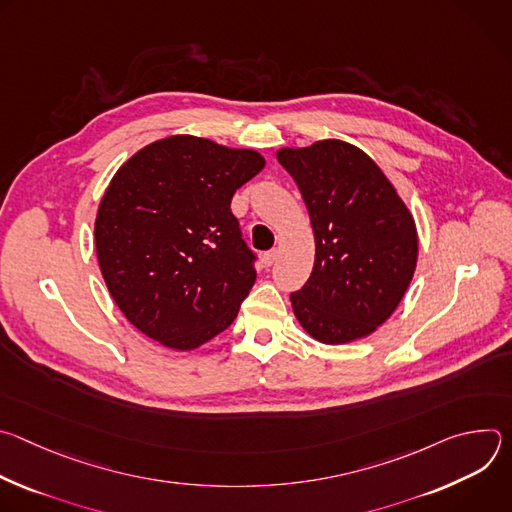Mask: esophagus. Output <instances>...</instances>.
I'll list each match as a JSON object with an SVG mask.
<instances>
[{
  "label": "esophagus",
  "instance_id": "esophagus-1",
  "mask_svg": "<svg viewBox=\"0 0 512 512\" xmlns=\"http://www.w3.org/2000/svg\"><path fill=\"white\" fill-rule=\"evenodd\" d=\"M277 257H279V251H277V249H271V251H267V253L263 255V263H265L267 267H271V265L277 261Z\"/></svg>",
  "mask_w": 512,
  "mask_h": 512
}]
</instances>
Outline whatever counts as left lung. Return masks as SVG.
Wrapping results in <instances>:
<instances>
[{"mask_svg":"<svg viewBox=\"0 0 512 512\" xmlns=\"http://www.w3.org/2000/svg\"><path fill=\"white\" fill-rule=\"evenodd\" d=\"M275 156L302 192L316 243L310 279L289 296L298 322L324 344L373 334L415 273L411 210L377 162L348 141L322 139Z\"/></svg>","mask_w":512,"mask_h":512,"instance_id":"1","label":"left lung"}]
</instances>
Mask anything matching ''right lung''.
Listing matches in <instances>:
<instances>
[{
	"instance_id": "right-lung-1",
	"label": "right lung",
	"mask_w": 512,
	"mask_h": 512,
	"mask_svg": "<svg viewBox=\"0 0 512 512\" xmlns=\"http://www.w3.org/2000/svg\"><path fill=\"white\" fill-rule=\"evenodd\" d=\"M263 168L255 150L170 135L115 172L95 249L111 298L141 334L184 352L233 324L255 269L231 200Z\"/></svg>"
}]
</instances>
